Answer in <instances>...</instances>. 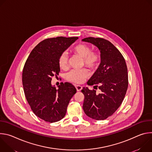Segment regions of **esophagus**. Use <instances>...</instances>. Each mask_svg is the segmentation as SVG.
I'll list each match as a JSON object with an SVG mask.
<instances>
[{"label":"esophagus","mask_w":152,"mask_h":152,"mask_svg":"<svg viewBox=\"0 0 152 152\" xmlns=\"http://www.w3.org/2000/svg\"><path fill=\"white\" fill-rule=\"evenodd\" d=\"M75 87L77 91H80L82 89V86L80 85H75Z\"/></svg>","instance_id":"1"}]
</instances>
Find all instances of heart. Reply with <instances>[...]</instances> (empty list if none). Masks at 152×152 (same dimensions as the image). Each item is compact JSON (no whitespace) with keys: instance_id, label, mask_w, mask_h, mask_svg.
<instances>
[{"instance_id":"1","label":"heart","mask_w":152,"mask_h":152,"mask_svg":"<svg viewBox=\"0 0 152 152\" xmlns=\"http://www.w3.org/2000/svg\"><path fill=\"white\" fill-rule=\"evenodd\" d=\"M73 52L83 58L84 64L86 67L94 69L98 66L100 58L98 53L91 52V48L86 45L80 44L73 49ZM69 56L66 52L62 53L58 58V66L60 69L66 70L68 68ZM89 76L88 71L83 69L79 70H73L67 75V79L75 83H82Z\"/></svg>"}]
</instances>
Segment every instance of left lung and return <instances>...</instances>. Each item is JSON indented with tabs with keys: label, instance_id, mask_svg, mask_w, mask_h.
I'll return each instance as SVG.
<instances>
[{
	"label": "left lung",
	"instance_id": "8db88e82",
	"mask_svg": "<svg viewBox=\"0 0 152 152\" xmlns=\"http://www.w3.org/2000/svg\"><path fill=\"white\" fill-rule=\"evenodd\" d=\"M96 46L100 52V63L87 82L88 85L100 90V93L83 87V110L88 117L104 120L113 115L121 105L128 86L127 69L125 60L111 42L100 38L82 39Z\"/></svg>",
	"mask_w": 152,
	"mask_h": 152
}]
</instances>
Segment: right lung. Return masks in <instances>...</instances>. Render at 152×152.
<instances>
[{"mask_svg": "<svg viewBox=\"0 0 152 152\" xmlns=\"http://www.w3.org/2000/svg\"><path fill=\"white\" fill-rule=\"evenodd\" d=\"M77 39L58 37L43 40L34 48L25 62L22 82L26 100L34 113L46 121L62 119L70 99L76 93L70 83L61 82L56 88L51 81L60 72V55Z\"/></svg>", "mask_w": 152, "mask_h": 152, "instance_id": "obj_1", "label": "right lung"}]
</instances>
